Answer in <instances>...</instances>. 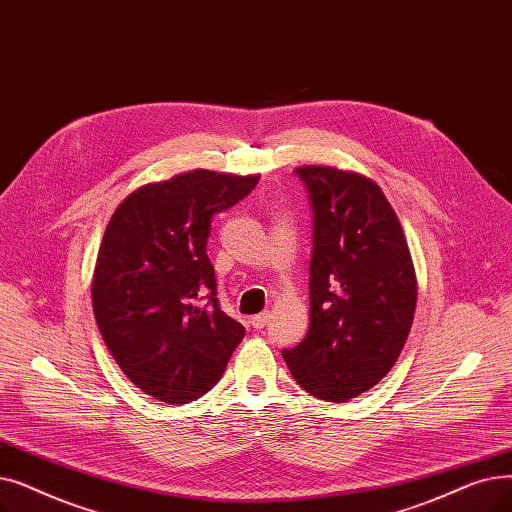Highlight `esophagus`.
Listing matches in <instances>:
<instances>
[{"label":"esophagus","mask_w":512,"mask_h":512,"mask_svg":"<svg viewBox=\"0 0 512 512\" xmlns=\"http://www.w3.org/2000/svg\"><path fill=\"white\" fill-rule=\"evenodd\" d=\"M268 320H270V311H261V314H257V316L251 318V326L257 328V330H261L265 324H268Z\"/></svg>","instance_id":"obj_1"}]
</instances>
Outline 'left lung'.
Here are the masks:
<instances>
[{
    "instance_id": "obj_1",
    "label": "left lung",
    "mask_w": 512,
    "mask_h": 512,
    "mask_svg": "<svg viewBox=\"0 0 512 512\" xmlns=\"http://www.w3.org/2000/svg\"><path fill=\"white\" fill-rule=\"evenodd\" d=\"M295 173L314 209L309 330L282 358L307 393L341 404L397 362L416 311V272L402 224L370 177L326 165Z\"/></svg>"
}]
</instances>
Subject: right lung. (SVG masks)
Instances as JSON below:
<instances>
[{"label": "right lung", "instance_id": "obj_1", "mask_svg": "<svg viewBox=\"0 0 512 512\" xmlns=\"http://www.w3.org/2000/svg\"><path fill=\"white\" fill-rule=\"evenodd\" d=\"M257 180L184 171L133 190L108 221L92 280L94 316L127 379L159 402L188 404L207 393L244 337L215 299L207 238L211 215Z\"/></svg>", "mask_w": 512, "mask_h": 512}]
</instances>
